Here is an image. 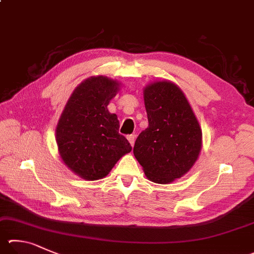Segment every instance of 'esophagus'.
<instances>
[{"instance_id": "esophagus-1", "label": "esophagus", "mask_w": 254, "mask_h": 254, "mask_svg": "<svg viewBox=\"0 0 254 254\" xmlns=\"http://www.w3.org/2000/svg\"><path fill=\"white\" fill-rule=\"evenodd\" d=\"M127 140H128V142L131 143V145H132V146L134 145V142H135V134H130V135H127Z\"/></svg>"}]
</instances>
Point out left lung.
<instances>
[{"label": "left lung", "mask_w": 254, "mask_h": 254, "mask_svg": "<svg viewBox=\"0 0 254 254\" xmlns=\"http://www.w3.org/2000/svg\"><path fill=\"white\" fill-rule=\"evenodd\" d=\"M149 127L135 141L133 153L146 178L168 184L186 174L199 156L202 131L186 95L172 82L144 89Z\"/></svg>", "instance_id": "8db88e82"}]
</instances>
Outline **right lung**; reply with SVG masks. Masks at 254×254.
Masks as SVG:
<instances>
[{"instance_id":"obj_1","label":"right lung","mask_w":254,"mask_h":254,"mask_svg":"<svg viewBox=\"0 0 254 254\" xmlns=\"http://www.w3.org/2000/svg\"><path fill=\"white\" fill-rule=\"evenodd\" d=\"M119 83L92 76L73 91L59 120L57 143L60 155L73 172L85 180L107 177L132 146L120 134L117 114L108 104L117 95Z\"/></svg>"}]
</instances>
